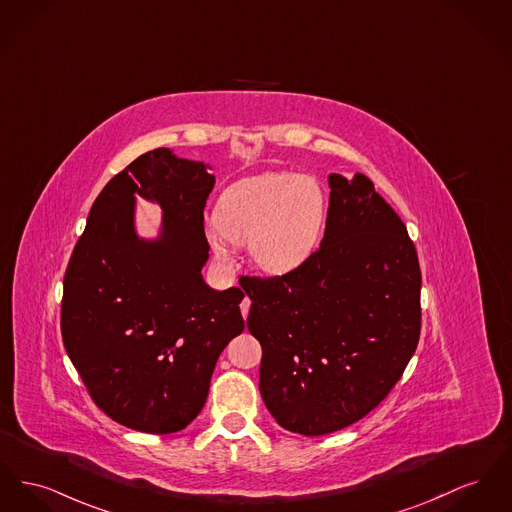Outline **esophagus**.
I'll list each match as a JSON object with an SVG mask.
<instances>
[{
	"instance_id": "esophagus-1",
	"label": "esophagus",
	"mask_w": 512,
	"mask_h": 512,
	"mask_svg": "<svg viewBox=\"0 0 512 512\" xmlns=\"http://www.w3.org/2000/svg\"><path fill=\"white\" fill-rule=\"evenodd\" d=\"M249 307H251V300H249V298H245V300L241 301L240 309L241 315H243V319L247 317V313H249Z\"/></svg>"
}]
</instances>
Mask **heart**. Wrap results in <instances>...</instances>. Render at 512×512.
<instances>
[{"label":"heart","instance_id":"1","mask_svg":"<svg viewBox=\"0 0 512 512\" xmlns=\"http://www.w3.org/2000/svg\"><path fill=\"white\" fill-rule=\"evenodd\" d=\"M327 218L321 183L292 172H267L230 185L216 203L207 238L220 259H230L226 240L249 243L265 271H294L319 245Z\"/></svg>","mask_w":512,"mask_h":512}]
</instances>
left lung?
<instances>
[{
  "label": "left lung",
  "mask_w": 512,
  "mask_h": 512,
  "mask_svg": "<svg viewBox=\"0 0 512 512\" xmlns=\"http://www.w3.org/2000/svg\"><path fill=\"white\" fill-rule=\"evenodd\" d=\"M319 249L282 276H241L272 418L307 437L377 408L418 348L421 272L400 216L363 174H331Z\"/></svg>",
  "instance_id": "1"
}]
</instances>
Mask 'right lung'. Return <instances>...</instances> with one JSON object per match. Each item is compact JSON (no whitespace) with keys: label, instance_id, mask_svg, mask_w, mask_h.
I'll return each instance as SVG.
<instances>
[{"label":"right lung","instance_id":"right-lung-1","mask_svg":"<svg viewBox=\"0 0 512 512\" xmlns=\"http://www.w3.org/2000/svg\"><path fill=\"white\" fill-rule=\"evenodd\" d=\"M212 187L203 162L141 154L96 197L63 276L67 356L94 404L135 431L166 435L195 420L218 356L245 329V294L201 276ZM135 194L163 207L160 241L136 238Z\"/></svg>","mask_w":512,"mask_h":512}]
</instances>
